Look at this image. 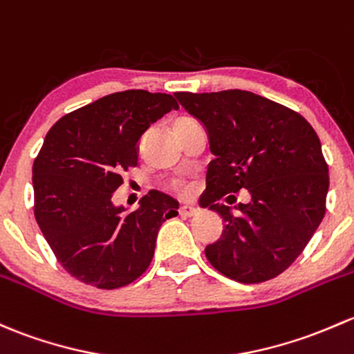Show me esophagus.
<instances>
[{"mask_svg": "<svg viewBox=\"0 0 354 354\" xmlns=\"http://www.w3.org/2000/svg\"><path fill=\"white\" fill-rule=\"evenodd\" d=\"M200 210L196 207H189V205H185L180 208V215L181 217H195V215H198Z\"/></svg>", "mask_w": 354, "mask_h": 354, "instance_id": "esophagus-1", "label": "esophagus"}]
</instances>
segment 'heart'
<instances>
[{
	"label": "heart",
	"instance_id": "b5f03b06",
	"mask_svg": "<svg viewBox=\"0 0 354 354\" xmlns=\"http://www.w3.org/2000/svg\"><path fill=\"white\" fill-rule=\"evenodd\" d=\"M187 122H192V118H178V120L174 122V127H178V125L181 124H187ZM167 189L178 196H188L189 193H192V183H188L183 178H174V180H171L169 185H167Z\"/></svg>",
	"mask_w": 354,
	"mask_h": 354
}]
</instances>
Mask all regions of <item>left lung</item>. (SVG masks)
<instances>
[{
	"label": "left lung",
	"mask_w": 354,
	"mask_h": 354,
	"mask_svg": "<svg viewBox=\"0 0 354 354\" xmlns=\"http://www.w3.org/2000/svg\"><path fill=\"white\" fill-rule=\"evenodd\" d=\"M174 96L202 122L215 156L202 207L217 212L225 227L205 248L207 259L241 283L278 277L302 254L326 214L329 167L317 133L300 113L251 91ZM241 189L251 203L236 212L220 203Z\"/></svg>",
	"instance_id": "8db88e82"
}]
</instances>
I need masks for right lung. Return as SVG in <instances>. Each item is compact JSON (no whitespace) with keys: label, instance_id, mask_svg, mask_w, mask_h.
<instances>
[{"label":"right lung","instance_id":"1","mask_svg":"<svg viewBox=\"0 0 354 354\" xmlns=\"http://www.w3.org/2000/svg\"><path fill=\"white\" fill-rule=\"evenodd\" d=\"M166 93H111L64 115L47 132L33 161L37 224L62 268L103 290L132 283L151 265L159 227L180 203L149 192L124 215L111 202L122 173L137 166L140 136L178 110Z\"/></svg>","mask_w":354,"mask_h":354}]
</instances>
